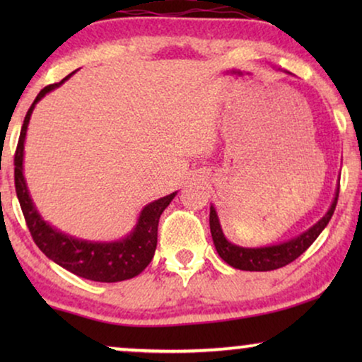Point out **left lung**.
<instances>
[{
    "label": "left lung",
    "instance_id": "1",
    "mask_svg": "<svg viewBox=\"0 0 362 362\" xmlns=\"http://www.w3.org/2000/svg\"><path fill=\"white\" fill-rule=\"evenodd\" d=\"M339 196V187L336 191L334 201L328 212L321 217V219L316 222L313 227H310L308 230H305L303 234L293 237V239L281 242V244L276 245H269V247H240L232 244L226 239L224 232L221 229L219 217H217V212L214 206H211L209 212V226H211V234L212 240H214L217 254L221 255V259L229 264L230 267L239 270H247V272H269V270H276L280 267H285L293 262L295 259L303 254V252L308 249V247L313 244L333 216L336 209V202H338Z\"/></svg>",
    "mask_w": 362,
    "mask_h": 362
}]
</instances>
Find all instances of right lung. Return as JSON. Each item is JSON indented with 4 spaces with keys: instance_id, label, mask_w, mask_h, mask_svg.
Returning a JSON list of instances; mask_svg holds the SVG:
<instances>
[{
    "instance_id": "1",
    "label": "right lung",
    "mask_w": 362,
    "mask_h": 362,
    "mask_svg": "<svg viewBox=\"0 0 362 362\" xmlns=\"http://www.w3.org/2000/svg\"><path fill=\"white\" fill-rule=\"evenodd\" d=\"M71 76L62 78L61 82L44 87L37 93L36 100L33 102L26 117H24L16 153H14V186H16L19 204H21L24 219H26L33 240L36 242V245L42 250L44 255L56 262L57 265H61L62 269L72 272V274L82 276V279L105 281V284L133 279V276L141 274L146 269L153 255H155L160 216L170 206L176 192H171V194L153 201L143 207L135 229L125 239L117 242H90L62 234L61 230L54 229L52 226H49L42 219L36 207H34L31 196H29L26 180H24L23 175L24 138H26L29 118H31L36 103L46 93L66 82Z\"/></svg>"
}]
</instances>
